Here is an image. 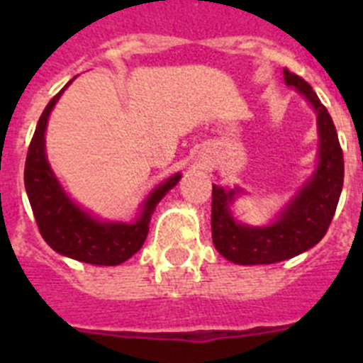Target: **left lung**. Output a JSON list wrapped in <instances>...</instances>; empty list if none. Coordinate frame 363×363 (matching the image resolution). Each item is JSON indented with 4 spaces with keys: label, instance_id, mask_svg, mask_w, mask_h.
Here are the masks:
<instances>
[{
    "label": "left lung",
    "instance_id": "obj_1",
    "mask_svg": "<svg viewBox=\"0 0 363 363\" xmlns=\"http://www.w3.org/2000/svg\"><path fill=\"white\" fill-rule=\"evenodd\" d=\"M284 78L287 85L296 86L318 112V169L269 227L236 223L229 211L236 192L213 185V242L218 252L234 264H277L316 245L331 225L344 187V152L331 114L306 79L289 69L284 70Z\"/></svg>",
    "mask_w": 363,
    "mask_h": 363
}]
</instances>
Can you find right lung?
Returning <instances> with one entry per match:
<instances>
[{"label":"right lung","mask_w":363,"mask_h":363,"mask_svg":"<svg viewBox=\"0 0 363 363\" xmlns=\"http://www.w3.org/2000/svg\"><path fill=\"white\" fill-rule=\"evenodd\" d=\"M62 92H57L45 107L25 162V189L38 229L45 242L60 255L92 265L123 264L142 249L149 233L150 214L158 201L178 184L182 174H174L154 189L143 205L142 216L134 223H101L94 220L63 192L45 154L47 120Z\"/></svg>","instance_id":"1"}]
</instances>
